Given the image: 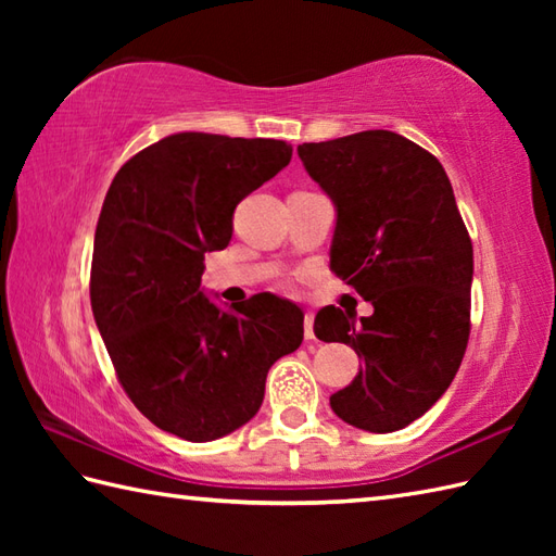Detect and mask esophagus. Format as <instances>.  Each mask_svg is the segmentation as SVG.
<instances>
[{"label": "esophagus", "mask_w": 556, "mask_h": 556, "mask_svg": "<svg viewBox=\"0 0 556 556\" xmlns=\"http://www.w3.org/2000/svg\"><path fill=\"white\" fill-rule=\"evenodd\" d=\"M313 323H315V315L308 311V313H305V317H303V332H305V339H315Z\"/></svg>", "instance_id": "34e87169"}]
</instances>
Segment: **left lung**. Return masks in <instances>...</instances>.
Returning a JSON list of instances; mask_svg holds the SVG:
<instances>
[{
  "label": "left lung",
  "mask_w": 556,
  "mask_h": 556,
  "mask_svg": "<svg viewBox=\"0 0 556 556\" xmlns=\"http://www.w3.org/2000/svg\"><path fill=\"white\" fill-rule=\"evenodd\" d=\"M299 157L334 203L329 267L372 303L361 320L334 305L315 317L317 339L363 361L329 406L353 428L401 430L446 392L468 344L473 245L452 184L394 131L303 143Z\"/></svg>",
  "instance_id": "8db88e82"
}]
</instances>
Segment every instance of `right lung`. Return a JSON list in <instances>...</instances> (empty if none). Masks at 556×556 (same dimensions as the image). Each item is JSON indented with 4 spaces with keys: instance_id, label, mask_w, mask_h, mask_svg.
<instances>
[{
    "instance_id": "right-lung-1",
    "label": "right lung",
    "mask_w": 556,
    "mask_h": 556,
    "mask_svg": "<svg viewBox=\"0 0 556 556\" xmlns=\"http://www.w3.org/2000/svg\"><path fill=\"white\" fill-rule=\"evenodd\" d=\"M275 138L184 131L140 150L104 198L90 305L128 399L160 430L212 442L251 420L271 365L303 341L299 305L265 293L205 296V253L231 241L233 210L291 162Z\"/></svg>"
}]
</instances>
